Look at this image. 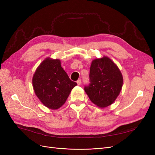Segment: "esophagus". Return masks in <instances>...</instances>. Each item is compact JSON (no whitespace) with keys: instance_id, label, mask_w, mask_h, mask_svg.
Wrapping results in <instances>:
<instances>
[{"instance_id":"esophagus-1","label":"esophagus","mask_w":155,"mask_h":155,"mask_svg":"<svg viewBox=\"0 0 155 155\" xmlns=\"http://www.w3.org/2000/svg\"><path fill=\"white\" fill-rule=\"evenodd\" d=\"M77 83H78V85H80L81 84V79H78V80L77 81Z\"/></svg>"}]
</instances>
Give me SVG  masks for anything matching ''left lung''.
<instances>
[{"instance_id": "obj_1", "label": "left lung", "mask_w": 155, "mask_h": 155, "mask_svg": "<svg viewBox=\"0 0 155 155\" xmlns=\"http://www.w3.org/2000/svg\"><path fill=\"white\" fill-rule=\"evenodd\" d=\"M91 83L85 87L89 99L100 108L113 104L120 94L124 79L118 66L107 56L94 59L90 68Z\"/></svg>"}]
</instances>
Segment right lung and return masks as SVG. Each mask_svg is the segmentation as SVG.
<instances>
[{
	"instance_id": "add662e5",
	"label": "right lung",
	"mask_w": 155,
	"mask_h": 155,
	"mask_svg": "<svg viewBox=\"0 0 155 155\" xmlns=\"http://www.w3.org/2000/svg\"><path fill=\"white\" fill-rule=\"evenodd\" d=\"M32 85L42 104L50 109L56 110L64 105L77 83L70 80L59 59L47 58L37 68Z\"/></svg>"
}]
</instances>
